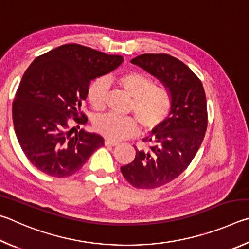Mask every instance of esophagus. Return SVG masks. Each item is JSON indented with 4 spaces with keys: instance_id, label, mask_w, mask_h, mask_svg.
Instances as JSON below:
<instances>
[{
    "instance_id": "obj_1",
    "label": "esophagus",
    "mask_w": 249,
    "mask_h": 249,
    "mask_svg": "<svg viewBox=\"0 0 249 249\" xmlns=\"http://www.w3.org/2000/svg\"><path fill=\"white\" fill-rule=\"evenodd\" d=\"M105 145L107 146H117L118 143L115 141H111V140H105Z\"/></svg>"
}]
</instances>
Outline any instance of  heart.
I'll list each match as a JSON object with an SVG mask.
<instances>
[{"mask_svg": "<svg viewBox=\"0 0 249 249\" xmlns=\"http://www.w3.org/2000/svg\"><path fill=\"white\" fill-rule=\"evenodd\" d=\"M118 84L131 96L130 111L134 112L144 131H153L167 119L172 110V94L166 87L155 85L153 78L139 71L124 73L118 77ZM108 85L104 80H94L87 87V100L95 111L106 106ZM94 128L111 141H121L136 136L138 121L133 117L104 115L98 117Z\"/></svg>", "mask_w": 249, "mask_h": 249, "instance_id": "1", "label": "heart"}]
</instances>
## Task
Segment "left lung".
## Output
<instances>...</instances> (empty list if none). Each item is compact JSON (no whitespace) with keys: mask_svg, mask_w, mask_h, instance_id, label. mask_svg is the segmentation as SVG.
Returning a JSON list of instances; mask_svg holds the SVG:
<instances>
[{"mask_svg":"<svg viewBox=\"0 0 249 249\" xmlns=\"http://www.w3.org/2000/svg\"><path fill=\"white\" fill-rule=\"evenodd\" d=\"M158 77L171 91L172 110L167 119L143 139L149 150H138L131 163L121 167L130 185L154 189L171 182L189 166L203 141L208 125L207 98L200 78L166 53H144L131 60Z\"/></svg>","mask_w":249,"mask_h":249,"instance_id":"obj_1","label":"left lung"}]
</instances>
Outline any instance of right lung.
Returning <instances> with one entry per match:
<instances>
[{
	"mask_svg": "<svg viewBox=\"0 0 249 249\" xmlns=\"http://www.w3.org/2000/svg\"><path fill=\"white\" fill-rule=\"evenodd\" d=\"M121 55L77 43L37 56L26 70L13 102L14 129L26 158L47 175L63 178L83 167L104 138L80 129L81 106L90 81L119 67ZM78 124L72 127L69 122Z\"/></svg>",
	"mask_w": 249,
	"mask_h": 249,
	"instance_id": "add662e5",
	"label": "right lung"
}]
</instances>
